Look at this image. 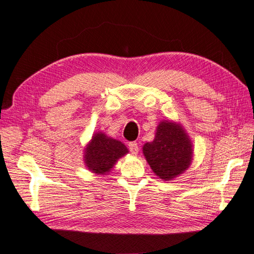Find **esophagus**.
Here are the masks:
<instances>
[{
  "label": "esophagus",
  "instance_id": "1",
  "mask_svg": "<svg viewBox=\"0 0 254 254\" xmlns=\"http://www.w3.org/2000/svg\"><path fill=\"white\" fill-rule=\"evenodd\" d=\"M128 149L133 154H136L137 151H139V145H137L136 142H130L128 143Z\"/></svg>",
  "mask_w": 254,
  "mask_h": 254
}]
</instances>
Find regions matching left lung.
I'll use <instances>...</instances> for the list:
<instances>
[{
	"instance_id": "1",
	"label": "left lung",
	"mask_w": 254,
	"mask_h": 254,
	"mask_svg": "<svg viewBox=\"0 0 254 254\" xmlns=\"http://www.w3.org/2000/svg\"><path fill=\"white\" fill-rule=\"evenodd\" d=\"M143 153L154 174L170 180L190 165L192 145L179 124L165 121L159 124L152 142L143 145Z\"/></svg>"
}]
</instances>
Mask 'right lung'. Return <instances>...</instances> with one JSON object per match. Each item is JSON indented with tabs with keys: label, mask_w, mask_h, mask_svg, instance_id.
<instances>
[{
	"label": "right lung",
	"mask_w": 254,
	"mask_h": 254,
	"mask_svg": "<svg viewBox=\"0 0 254 254\" xmlns=\"http://www.w3.org/2000/svg\"><path fill=\"white\" fill-rule=\"evenodd\" d=\"M127 149L121 141L106 136L104 133H96L85 149V163L88 169L95 174H105Z\"/></svg>",
	"instance_id": "1"
}]
</instances>
